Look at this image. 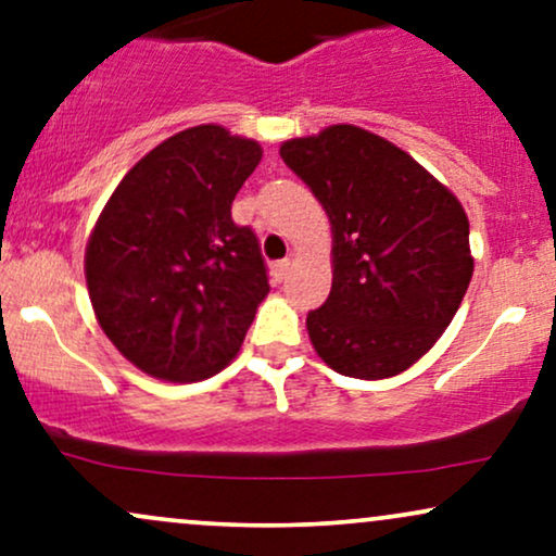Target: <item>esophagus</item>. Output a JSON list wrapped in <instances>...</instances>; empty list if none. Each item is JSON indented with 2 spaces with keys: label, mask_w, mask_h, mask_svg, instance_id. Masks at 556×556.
<instances>
[{
  "label": "esophagus",
  "mask_w": 556,
  "mask_h": 556,
  "mask_svg": "<svg viewBox=\"0 0 556 556\" xmlns=\"http://www.w3.org/2000/svg\"><path fill=\"white\" fill-rule=\"evenodd\" d=\"M290 258H282V261H274L271 264V279L274 282H282V279L290 274Z\"/></svg>",
  "instance_id": "obj_1"
}]
</instances>
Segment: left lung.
I'll list each match as a JSON object with an SVG mask.
<instances>
[{"label": "left lung", "mask_w": 556, "mask_h": 556, "mask_svg": "<svg viewBox=\"0 0 556 556\" xmlns=\"http://www.w3.org/2000/svg\"><path fill=\"white\" fill-rule=\"evenodd\" d=\"M285 164L334 235V279L308 314L316 353L337 374L387 379L429 353L473 277L460 201L410 154L353 125L287 140Z\"/></svg>", "instance_id": "1"}]
</instances>
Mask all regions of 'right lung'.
Returning <instances> with one entry per match:
<instances>
[{
  "instance_id": "add662e5",
  "label": "right lung",
  "mask_w": 556,
  "mask_h": 556,
  "mask_svg": "<svg viewBox=\"0 0 556 556\" xmlns=\"http://www.w3.org/2000/svg\"><path fill=\"white\" fill-rule=\"evenodd\" d=\"M258 162L256 140L190 127L140 159L106 201L86 248L88 295L140 371L201 381L240 350L269 292L256 232L232 222Z\"/></svg>"
}]
</instances>
